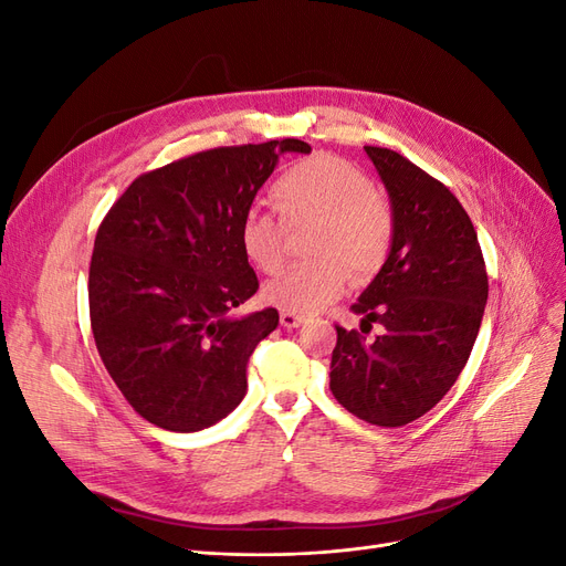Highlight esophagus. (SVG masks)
I'll return each instance as SVG.
<instances>
[{
	"label": "esophagus",
	"instance_id": "1",
	"mask_svg": "<svg viewBox=\"0 0 566 566\" xmlns=\"http://www.w3.org/2000/svg\"><path fill=\"white\" fill-rule=\"evenodd\" d=\"M302 323H304V316L290 314V312H283V314H281V325H283V328H290V331H293V328H300Z\"/></svg>",
	"mask_w": 566,
	"mask_h": 566
}]
</instances>
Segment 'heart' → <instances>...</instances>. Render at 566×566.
<instances>
[{
	"mask_svg": "<svg viewBox=\"0 0 566 566\" xmlns=\"http://www.w3.org/2000/svg\"><path fill=\"white\" fill-rule=\"evenodd\" d=\"M271 198L287 224L314 221L310 254L316 260L293 266L264 285L266 300L290 314H314L345 293L353 269L370 276L387 260L394 219L389 205L373 191L370 179L347 160L318 153L295 163L271 186ZM245 260L264 273L283 264V227L271 214L250 208L238 227Z\"/></svg>",
	"mask_w": 566,
	"mask_h": 566,
	"instance_id": "obj_1",
	"label": "heart"
}]
</instances>
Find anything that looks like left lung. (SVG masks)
<instances>
[{
	"instance_id": "8db88e82",
	"label": "left lung",
	"mask_w": 566,
	"mask_h": 566,
	"mask_svg": "<svg viewBox=\"0 0 566 566\" xmlns=\"http://www.w3.org/2000/svg\"><path fill=\"white\" fill-rule=\"evenodd\" d=\"M387 188L391 248L352 306L368 340L337 325L331 391L352 416L401 427L432 410L465 368L482 325L489 279L468 212L447 186L397 150L364 146Z\"/></svg>"
}]
</instances>
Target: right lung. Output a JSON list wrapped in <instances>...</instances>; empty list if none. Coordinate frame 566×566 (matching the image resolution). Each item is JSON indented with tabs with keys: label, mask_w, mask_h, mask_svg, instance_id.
<instances>
[{
	"label": "right lung",
	"mask_w": 566,
	"mask_h": 566,
	"mask_svg": "<svg viewBox=\"0 0 566 566\" xmlns=\"http://www.w3.org/2000/svg\"><path fill=\"white\" fill-rule=\"evenodd\" d=\"M300 139L196 153L142 175L101 221L90 266L96 349L132 408L200 432L243 401L248 358L276 331L266 306L233 316L260 281L238 241L256 191Z\"/></svg>",
	"instance_id": "1"
}]
</instances>
